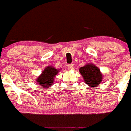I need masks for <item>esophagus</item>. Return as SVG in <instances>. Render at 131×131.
I'll return each instance as SVG.
<instances>
[{"label": "esophagus", "mask_w": 131, "mask_h": 131, "mask_svg": "<svg viewBox=\"0 0 131 131\" xmlns=\"http://www.w3.org/2000/svg\"><path fill=\"white\" fill-rule=\"evenodd\" d=\"M74 66L73 64H69V65L67 66V68H68L69 70H72L73 69Z\"/></svg>", "instance_id": "34e87169"}]
</instances>
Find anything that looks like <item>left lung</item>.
<instances>
[{
    "label": "left lung",
    "mask_w": 131,
    "mask_h": 131,
    "mask_svg": "<svg viewBox=\"0 0 131 131\" xmlns=\"http://www.w3.org/2000/svg\"><path fill=\"white\" fill-rule=\"evenodd\" d=\"M85 83L91 88L97 87L103 80V74L100 69L93 63H89L79 69Z\"/></svg>",
    "instance_id": "obj_1"
}]
</instances>
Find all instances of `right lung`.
Masks as SVG:
<instances>
[{"instance_id": "add662e5", "label": "right lung", "mask_w": 131, "mask_h": 131, "mask_svg": "<svg viewBox=\"0 0 131 131\" xmlns=\"http://www.w3.org/2000/svg\"><path fill=\"white\" fill-rule=\"evenodd\" d=\"M60 69H56L52 66H48L44 69L41 74L36 78V83L42 89H47L52 86L55 76L60 72Z\"/></svg>"}]
</instances>
